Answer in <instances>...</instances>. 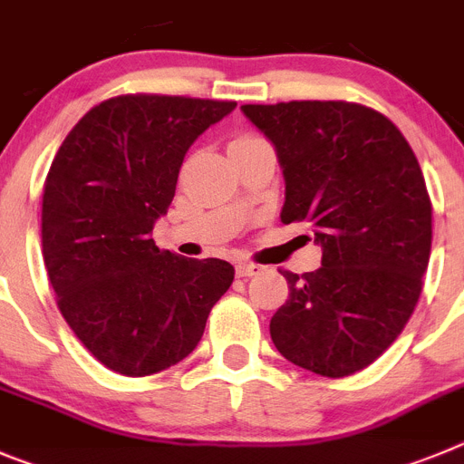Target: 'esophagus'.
<instances>
[{
	"instance_id": "1",
	"label": "esophagus",
	"mask_w": 464,
	"mask_h": 464,
	"mask_svg": "<svg viewBox=\"0 0 464 464\" xmlns=\"http://www.w3.org/2000/svg\"><path fill=\"white\" fill-rule=\"evenodd\" d=\"M258 270H261V266H256V263H249V261H242L236 266L237 277H252V275H256Z\"/></svg>"
}]
</instances>
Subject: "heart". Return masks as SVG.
Returning <instances> with one entry per match:
<instances>
[{
  "label": "heart",
  "instance_id": "heart-1",
  "mask_svg": "<svg viewBox=\"0 0 464 464\" xmlns=\"http://www.w3.org/2000/svg\"><path fill=\"white\" fill-rule=\"evenodd\" d=\"M256 140H263V139H258V136H254V133H240V136H236V139L231 140L228 150H236V148H242V145L256 143Z\"/></svg>",
  "mask_w": 464,
  "mask_h": 464
}]
</instances>
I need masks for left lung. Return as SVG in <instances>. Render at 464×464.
<instances>
[{"label":"left lung","instance_id":"left-lung-1","mask_svg":"<svg viewBox=\"0 0 464 464\" xmlns=\"http://www.w3.org/2000/svg\"><path fill=\"white\" fill-rule=\"evenodd\" d=\"M282 164V222L310 224L321 268L295 275L270 319L277 352L349 377L398 340L423 289L432 203L414 150L386 115L349 102L247 103Z\"/></svg>","mask_w":464,"mask_h":464}]
</instances>
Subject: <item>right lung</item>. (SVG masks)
<instances>
[{"label":"right lung","instance_id":"obj_1","mask_svg":"<svg viewBox=\"0 0 464 464\" xmlns=\"http://www.w3.org/2000/svg\"><path fill=\"white\" fill-rule=\"evenodd\" d=\"M236 102L122 94L87 111L50 164L41 240L57 307L99 362L148 377L189 356L233 282L222 258L160 249L187 150Z\"/></svg>","mask_w":464,"mask_h":464}]
</instances>
